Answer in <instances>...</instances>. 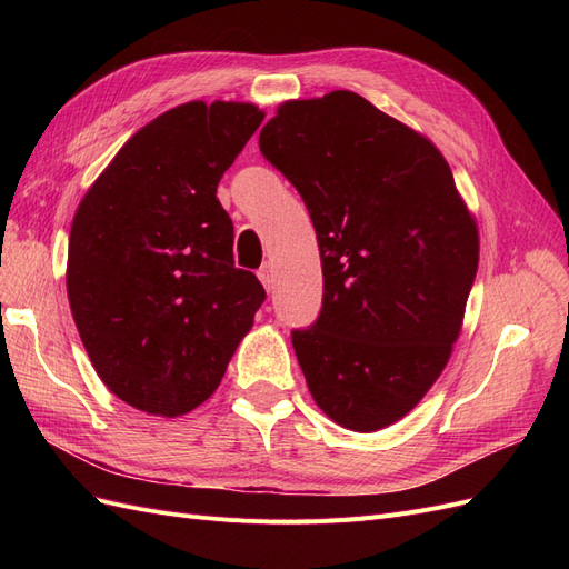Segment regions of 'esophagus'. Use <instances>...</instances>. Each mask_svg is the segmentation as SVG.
Returning a JSON list of instances; mask_svg holds the SVG:
<instances>
[{"mask_svg":"<svg viewBox=\"0 0 569 569\" xmlns=\"http://www.w3.org/2000/svg\"><path fill=\"white\" fill-rule=\"evenodd\" d=\"M258 280L263 282L266 289L274 287V268H272V263H263L261 268H258Z\"/></svg>","mask_w":569,"mask_h":569,"instance_id":"34e87169","label":"esophagus"}]
</instances>
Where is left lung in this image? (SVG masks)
Segmentation results:
<instances>
[{"mask_svg": "<svg viewBox=\"0 0 569 569\" xmlns=\"http://www.w3.org/2000/svg\"><path fill=\"white\" fill-rule=\"evenodd\" d=\"M311 213L322 308L291 343L316 403L375 432L418 406L449 363L479 237L439 149L337 90L287 101L258 137Z\"/></svg>", "mask_w": 569, "mask_h": 569, "instance_id": "obj_1", "label": "left lung"}]
</instances>
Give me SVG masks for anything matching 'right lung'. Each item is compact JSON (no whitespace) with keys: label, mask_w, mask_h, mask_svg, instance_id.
I'll return each mask as SVG.
<instances>
[{"label":"right lung","mask_w":569,"mask_h":569,"mask_svg":"<svg viewBox=\"0 0 569 569\" xmlns=\"http://www.w3.org/2000/svg\"><path fill=\"white\" fill-rule=\"evenodd\" d=\"M237 101H189L151 120L80 201L66 287L97 375L120 401L176 418L218 389L266 289L234 268L216 192L261 126Z\"/></svg>","instance_id":"add662e5"}]
</instances>
